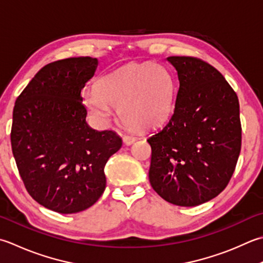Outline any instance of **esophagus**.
<instances>
[{"instance_id": "esophagus-1", "label": "esophagus", "mask_w": 263, "mask_h": 263, "mask_svg": "<svg viewBox=\"0 0 263 263\" xmlns=\"http://www.w3.org/2000/svg\"><path fill=\"white\" fill-rule=\"evenodd\" d=\"M135 141H136V137H133V136H127V135L123 136V142H124L125 145H127V146L132 145V143L135 142Z\"/></svg>"}]
</instances>
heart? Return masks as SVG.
<instances>
[{
  "instance_id": "b5f03b06",
  "label": "heart",
  "mask_w": 263,
  "mask_h": 263,
  "mask_svg": "<svg viewBox=\"0 0 263 263\" xmlns=\"http://www.w3.org/2000/svg\"><path fill=\"white\" fill-rule=\"evenodd\" d=\"M176 83L161 65L130 64L98 81L97 89L83 92L86 109L97 121L106 123L114 108L130 127H157L173 109Z\"/></svg>"
}]
</instances>
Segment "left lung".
Listing matches in <instances>:
<instances>
[{
	"mask_svg": "<svg viewBox=\"0 0 263 263\" xmlns=\"http://www.w3.org/2000/svg\"><path fill=\"white\" fill-rule=\"evenodd\" d=\"M179 90L168 121L148 137L149 181L166 202L197 206L227 187L241 146L236 92L213 66L194 57H168Z\"/></svg>",
	"mask_w": 263,
	"mask_h": 263,
	"instance_id": "obj_1",
	"label": "left lung"
}]
</instances>
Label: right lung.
<instances>
[{
    "label": "right lung",
    "instance_id": "right-lung-1",
    "mask_svg": "<svg viewBox=\"0 0 263 263\" xmlns=\"http://www.w3.org/2000/svg\"><path fill=\"white\" fill-rule=\"evenodd\" d=\"M98 59L79 57L44 66L17 98L11 146L28 194L70 214L92 206L106 188L105 165L122 147L114 131L87 125L81 91Z\"/></svg>",
    "mask_w": 263,
    "mask_h": 263
}]
</instances>
